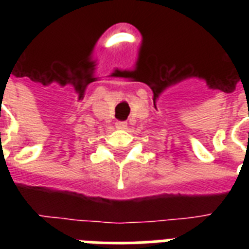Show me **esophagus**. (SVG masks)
<instances>
[{"label":"esophagus","instance_id":"esophagus-1","mask_svg":"<svg viewBox=\"0 0 249 249\" xmlns=\"http://www.w3.org/2000/svg\"><path fill=\"white\" fill-rule=\"evenodd\" d=\"M116 127H117L118 129H126L127 122H124V121H118V122H116Z\"/></svg>","mask_w":249,"mask_h":249}]
</instances>
